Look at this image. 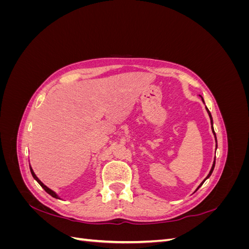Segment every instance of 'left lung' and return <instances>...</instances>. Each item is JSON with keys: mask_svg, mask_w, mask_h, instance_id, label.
Listing matches in <instances>:
<instances>
[{"mask_svg": "<svg viewBox=\"0 0 249 249\" xmlns=\"http://www.w3.org/2000/svg\"><path fill=\"white\" fill-rule=\"evenodd\" d=\"M200 97H201V96H200ZM201 101L203 102V99H202V97H201ZM203 103H205V102H203ZM206 110H207L208 114H209V117H210V120H211V124H212V126H211V127H212V132H213V135H214V137H215V141H216V149H217V138H216V134H215V132H214V127H213V118H212V115H211V113H210V111H209V109H208L207 107H206ZM214 167H215V158H214V162H213V165H212V168H211V170H210V172H209V175L207 176V178H206L205 179L202 180L201 184L197 187V189H196V190H198V189H199V187H200L203 183H205V180L211 177V175H212V172H213V170H214ZM196 190H195V191H196Z\"/></svg>", "mask_w": 249, "mask_h": 249, "instance_id": "8db88e82", "label": "left lung"}]
</instances>
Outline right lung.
Returning <instances> with one entry per match:
<instances>
[{"label":"right lung","instance_id":"add662e5","mask_svg":"<svg viewBox=\"0 0 249 249\" xmlns=\"http://www.w3.org/2000/svg\"><path fill=\"white\" fill-rule=\"evenodd\" d=\"M30 171H31V173H32V177L34 178V179L35 180H37V183H38L42 188H43V189H44V191H46L47 193H49L50 195H51V196H53V197H54V198H58V199H60V197H59V195L55 192V191H53L52 189H50V188L49 187H47L46 185H44L42 182H41V180L38 178H37L36 177V175H35V173H34V171H33V169H32V167L31 166H30Z\"/></svg>","mask_w":249,"mask_h":249}]
</instances>
